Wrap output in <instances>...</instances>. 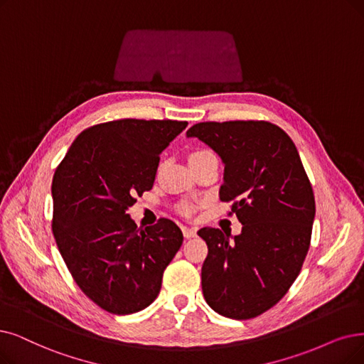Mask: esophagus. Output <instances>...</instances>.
Masks as SVG:
<instances>
[{
  "label": "esophagus",
  "mask_w": 364,
  "mask_h": 364,
  "mask_svg": "<svg viewBox=\"0 0 364 364\" xmlns=\"http://www.w3.org/2000/svg\"><path fill=\"white\" fill-rule=\"evenodd\" d=\"M182 231H183V236L186 239H191V237H194L197 235V230L196 228H190V227H183Z\"/></svg>",
  "instance_id": "34e87169"
}]
</instances>
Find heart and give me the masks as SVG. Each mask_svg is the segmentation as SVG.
Returning a JSON list of instances; mask_svg holds the SVG:
<instances>
[{"mask_svg":"<svg viewBox=\"0 0 364 364\" xmlns=\"http://www.w3.org/2000/svg\"><path fill=\"white\" fill-rule=\"evenodd\" d=\"M196 154H198V152H196ZM188 210H190V208H188V206H185V212H188Z\"/></svg>","mask_w":364,"mask_h":364,"instance_id":"1","label":"heart"}]
</instances>
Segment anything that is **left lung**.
Instances as JSON below:
<instances>
[{
    "mask_svg": "<svg viewBox=\"0 0 364 364\" xmlns=\"http://www.w3.org/2000/svg\"><path fill=\"white\" fill-rule=\"evenodd\" d=\"M186 137H197L221 158L220 198L236 201L231 212L243 225L237 236L198 230L209 248L203 296L223 316H258L287 294L311 243L315 198L296 144L264 121L200 122Z\"/></svg>",
    "mask_w": 364,
    "mask_h": 364,
    "instance_id": "8db88e82",
    "label": "left lung"
}]
</instances>
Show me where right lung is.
Wrapping results in <instances>:
<instances>
[{
	"instance_id": "right-lung-1",
	"label": "right lung",
	"mask_w": 364,
	"mask_h": 364,
	"mask_svg": "<svg viewBox=\"0 0 364 364\" xmlns=\"http://www.w3.org/2000/svg\"><path fill=\"white\" fill-rule=\"evenodd\" d=\"M188 122L121 119L73 141L52 182L53 236L70 273L100 308L134 314L156 299L183 242L170 220L137 228L127 209L152 190L159 155Z\"/></svg>"
}]
</instances>
